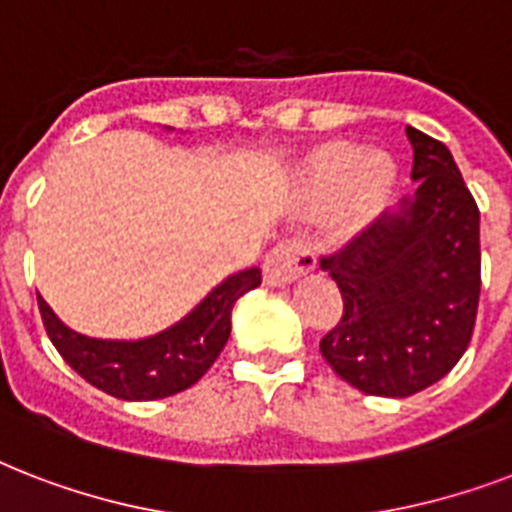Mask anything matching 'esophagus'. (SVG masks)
<instances>
[{
    "label": "esophagus",
    "instance_id": "34e87169",
    "mask_svg": "<svg viewBox=\"0 0 512 512\" xmlns=\"http://www.w3.org/2000/svg\"><path fill=\"white\" fill-rule=\"evenodd\" d=\"M319 265V255L303 239H284L281 244L268 252L263 263L265 284L271 287H284L289 281L300 279L303 273H311Z\"/></svg>",
    "mask_w": 512,
    "mask_h": 512
}]
</instances>
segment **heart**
<instances>
[{"label": "heart", "mask_w": 512, "mask_h": 512, "mask_svg": "<svg viewBox=\"0 0 512 512\" xmlns=\"http://www.w3.org/2000/svg\"><path fill=\"white\" fill-rule=\"evenodd\" d=\"M396 183V164L385 151H364L348 140H332L316 148L303 170L305 199L324 207L340 199V225L358 228L380 209L390 185Z\"/></svg>", "instance_id": "1"}]
</instances>
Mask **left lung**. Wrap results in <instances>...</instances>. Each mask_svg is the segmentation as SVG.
<instances>
[{
    "mask_svg": "<svg viewBox=\"0 0 512 512\" xmlns=\"http://www.w3.org/2000/svg\"><path fill=\"white\" fill-rule=\"evenodd\" d=\"M406 135L420 183L414 199L321 257L342 295L321 356L353 388L388 398L414 396L452 372L481 295L476 199L441 140L414 127Z\"/></svg>",
    "mask_w": 512,
    "mask_h": 512,
    "instance_id": "8db88e82",
    "label": "left lung"
}]
</instances>
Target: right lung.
<instances>
[{
	"label": "right lung",
	"instance_id": "obj_1",
	"mask_svg": "<svg viewBox=\"0 0 512 512\" xmlns=\"http://www.w3.org/2000/svg\"><path fill=\"white\" fill-rule=\"evenodd\" d=\"M260 268H249L201 300V305L180 324L140 342L92 340L76 335L39 300L44 329L66 364L108 396L122 401H156L175 396L199 382L217 361L231 335L233 303L249 289L260 287Z\"/></svg>",
	"mask_w": 512,
	"mask_h": 512
}]
</instances>
